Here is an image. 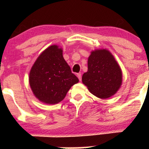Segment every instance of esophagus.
Masks as SVG:
<instances>
[{
  "label": "esophagus",
  "instance_id": "1",
  "mask_svg": "<svg viewBox=\"0 0 149 149\" xmlns=\"http://www.w3.org/2000/svg\"><path fill=\"white\" fill-rule=\"evenodd\" d=\"M77 77H78L79 78V81H81V73H78V74H77Z\"/></svg>",
  "mask_w": 149,
  "mask_h": 149
}]
</instances>
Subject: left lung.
<instances>
[{"mask_svg": "<svg viewBox=\"0 0 149 149\" xmlns=\"http://www.w3.org/2000/svg\"><path fill=\"white\" fill-rule=\"evenodd\" d=\"M122 77L121 69L109 50L91 51L82 82L93 95L101 99L111 97L121 87Z\"/></svg>", "mask_w": 149, "mask_h": 149, "instance_id": "obj_1", "label": "left lung"}]
</instances>
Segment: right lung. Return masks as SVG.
<instances>
[{"label":"right lung","mask_w":149,"mask_h":149,"mask_svg":"<svg viewBox=\"0 0 149 149\" xmlns=\"http://www.w3.org/2000/svg\"><path fill=\"white\" fill-rule=\"evenodd\" d=\"M79 82L63 57L62 47L53 45L45 49L30 69L29 83L34 96L47 104L64 100L71 87Z\"/></svg>","instance_id":"right-lung-1"}]
</instances>
